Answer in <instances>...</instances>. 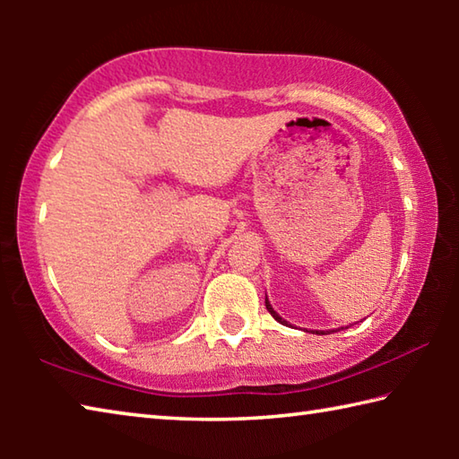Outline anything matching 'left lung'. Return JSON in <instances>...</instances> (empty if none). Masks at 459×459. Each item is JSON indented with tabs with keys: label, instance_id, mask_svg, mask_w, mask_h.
<instances>
[{
	"label": "left lung",
	"instance_id": "left-lung-1",
	"mask_svg": "<svg viewBox=\"0 0 459 459\" xmlns=\"http://www.w3.org/2000/svg\"><path fill=\"white\" fill-rule=\"evenodd\" d=\"M265 306H267V309H269V314H271V316H273V317H275V320H277L279 324H285V325H287V322L283 320V317H281V316H279V314L275 312V309H273V307H271V304H269V299H267V295H265ZM322 333H324V332H322Z\"/></svg>",
	"mask_w": 459,
	"mask_h": 459
}]
</instances>
